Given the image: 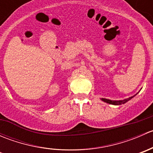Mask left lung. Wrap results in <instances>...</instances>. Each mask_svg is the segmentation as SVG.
<instances>
[{
    "label": "left lung",
    "mask_w": 153,
    "mask_h": 153,
    "mask_svg": "<svg viewBox=\"0 0 153 153\" xmlns=\"http://www.w3.org/2000/svg\"><path fill=\"white\" fill-rule=\"evenodd\" d=\"M134 96H135V95H134ZM134 96L129 97V98H126V99L121 100V101H112V100L106 99V98H101V100H102L103 101H104V102L109 104H113V105H121V104H124L126 102H127V101H129L130 99H132Z\"/></svg>",
    "instance_id": "1"
}]
</instances>
